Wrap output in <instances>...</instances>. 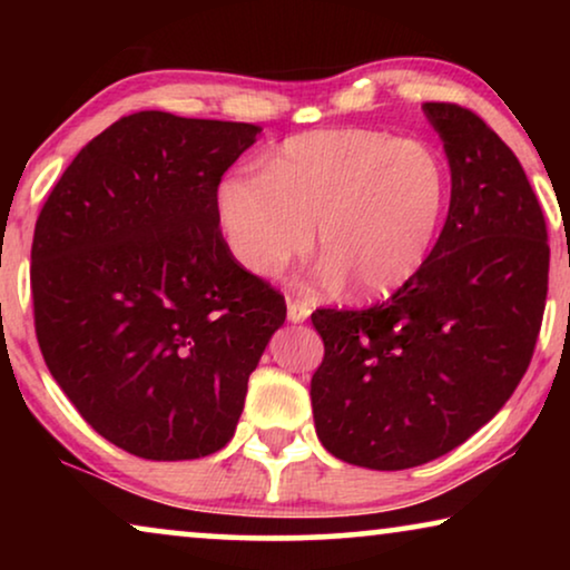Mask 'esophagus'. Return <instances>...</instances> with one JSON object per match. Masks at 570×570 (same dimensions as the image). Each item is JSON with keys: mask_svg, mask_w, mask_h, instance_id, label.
<instances>
[{"mask_svg": "<svg viewBox=\"0 0 570 570\" xmlns=\"http://www.w3.org/2000/svg\"><path fill=\"white\" fill-rule=\"evenodd\" d=\"M308 316H311V308L306 306V303H303V301H293V298H287V322H293V324H303V322H306Z\"/></svg>", "mask_w": 570, "mask_h": 570, "instance_id": "1", "label": "esophagus"}]
</instances>
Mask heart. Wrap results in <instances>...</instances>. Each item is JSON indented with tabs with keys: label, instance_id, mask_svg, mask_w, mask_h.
<instances>
[{
	"label": "heart",
	"instance_id": "b5f03b06",
	"mask_svg": "<svg viewBox=\"0 0 570 570\" xmlns=\"http://www.w3.org/2000/svg\"><path fill=\"white\" fill-rule=\"evenodd\" d=\"M451 194L443 155L379 129L291 137L262 170L233 168L215 186V217L233 259L275 277L316 244L318 277L392 293L423 269Z\"/></svg>",
	"mask_w": 570,
	"mask_h": 570
}]
</instances>
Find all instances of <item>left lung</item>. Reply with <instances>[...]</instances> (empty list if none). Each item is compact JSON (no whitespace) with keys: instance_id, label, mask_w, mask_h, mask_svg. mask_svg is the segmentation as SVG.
<instances>
[{"instance_id":"left-lung-1","label":"left lung","mask_w":570,"mask_h":570,"mask_svg":"<svg viewBox=\"0 0 570 570\" xmlns=\"http://www.w3.org/2000/svg\"><path fill=\"white\" fill-rule=\"evenodd\" d=\"M423 111L451 168L431 256L384 303L311 314L316 435L368 470L433 462L480 431L527 373L548 298V228L519 158L470 108Z\"/></svg>"}]
</instances>
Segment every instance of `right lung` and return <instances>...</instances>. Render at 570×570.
I'll list each match as a JSON object with an SVG mask.
<instances>
[{
	"instance_id": "obj_1",
	"label": "right lung",
	"mask_w": 570,
	"mask_h": 570,
	"mask_svg": "<svg viewBox=\"0 0 570 570\" xmlns=\"http://www.w3.org/2000/svg\"><path fill=\"white\" fill-rule=\"evenodd\" d=\"M240 121L124 116L77 153L36 220V337L77 412L129 454L220 451L285 298L233 259L215 186Z\"/></svg>"
}]
</instances>
